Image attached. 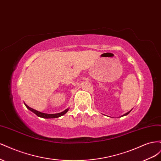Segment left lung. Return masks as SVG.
Segmentation results:
<instances>
[{
  "instance_id": "left-lung-1",
  "label": "left lung",
  "mask_w": 161,
  "mask_h": 161,
  "mask_svg": "<svg viewBox=\"0 0 161 161\" xmlns=\"http://www.w3.org/2000/svg\"><path fill=\"white\" fill-rule=\"evenodd\" d=\"M130 111H129V112H128V113H127V114H129V113H130ZM124 115H125V114H124Z\"/></svg>"
}]
</instances>
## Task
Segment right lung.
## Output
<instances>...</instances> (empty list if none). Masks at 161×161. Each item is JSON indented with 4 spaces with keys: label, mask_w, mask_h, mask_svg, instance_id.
I'll return each instance as SVG.
<instances>
[{
    "label": "right lung",
    "mask_w": 161,
    "mask_h": 161,
    "mask_svg": "<svg viewBox=\"0 0 161 161\" xmlns=\"http://www.w3.org/2000/svg\"><path fill=\"white\" fill-rule=\"evenodd\" d=\"M27 108L30 110L31 111H32L33 113L35 114L36 115H37L38 117H40V118H46V119H50V118H60V117L62 116L63 115H64L65 114H66L68 111L69 110V109L68 108L66 109H65L64 111L61 112V113H58V114H44V113H42V112L38 111L37 110L33 109L31 108H30L28 105H25Z\"/></svg>",
    "instance_id": "obj_1"
}]
</instances>
